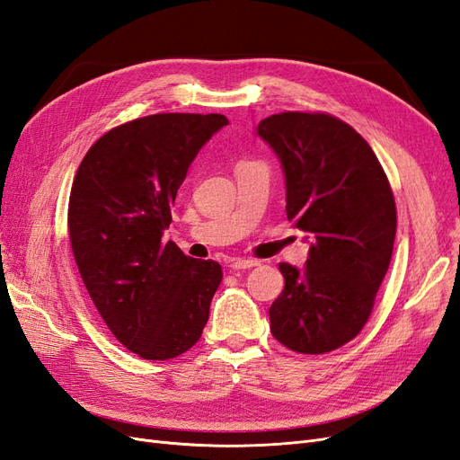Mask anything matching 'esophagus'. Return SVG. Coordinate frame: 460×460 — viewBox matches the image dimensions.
I'll return each instance as SVG.
<instances>
[{"label": "esophagus", "mask_w": 460, "mask_h": 460, "mask_svg": "<svg viewBox=\"0 0 460 460\" xmlns=\"http://www.w3.org/2000/svg\"><path fill=\"white\" fill-rule=\"evenodd\" d=\"M228 267L232 270H245V269L259 267V261H253V259H232Z\"/></svg>", "instance_id": "obj_1"}]
</instances>
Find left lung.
Instances as JSON below:
<instances>
[{
  "instance_id": "left-lung-1",
  "label": "left lung",
  "mask_w": 460,
  "mask_h": 460,
  "mask_svg": "<svg viewBox=\"0 0 460 460\" xmlns=\"http://www.w3.org/2000/svg\"><path fill=\"white\" fill-rule=\"evenodd\" d=\"M257 134L282 164L288 220L311 243L303 269L280 262L270 332L291 351H333L367 324L392 261V188L365 137L336 117L280 113Z\"/></svg>"
}]
</instances>
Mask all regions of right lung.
Returning <instances> with one entry per match:
<instances>
[{
	"instance_id": "obj_1",
	"label": "right lung",
	"mask_w": 460,
	"mask_h": 460,
	"mask_svg": "<svg viewBox=\"0 0 460 460\" xmlns=\"http://www.w3.org/2000/svg\"><path fill=\"white\" fill-rule=\"evenodd\" d=\"M225 115L161 113L109 130L82 159L68 235L88 294L113 336L147 360L198 343L222 280L217 261L163 242L190 164Z\"/></svg>"
}]
</instances>
